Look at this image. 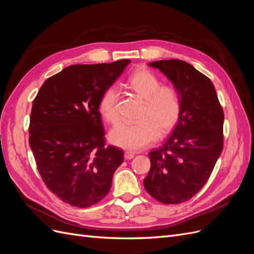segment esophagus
Instances as JSON below:
<instances>
[{
  "instance_id": "obj_1",
  "label": "esophagus",
  "mask_w": 254,
  "mask_h": 254,
  "mask_svg": "<svg viewBox=\"0 0 254 254\" xmlns=\"http://www.w3.org/2000/svg\"><path fill=\"white\" fill-rule=\"evenodd\" d=\"M133 157H134V152H132V151H125L124 158L126 160H130V159H132Z\"/></svg>"
}]
</instances>
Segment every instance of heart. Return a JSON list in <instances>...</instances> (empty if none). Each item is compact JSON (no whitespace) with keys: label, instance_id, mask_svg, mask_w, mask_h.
Segmentation results:
<instances>
[{"label":"heart","instance_id":"1","mask_svg":"<svg viewBox=\"0 0 254 254\" xmlns=\"http://www.w3.org/2000/svg\"><path fill=\"white\" fill-rule=\"evenodd\" d=\"M157 76L147 70H137L130 76L127 86L143 101L134 124L120 123L109 132L114 145L128 150H139L158 139L159 131L164 134L172 130L179 119L180 99L177 91L170 86H160ZM117 87L107 89L98 103V111L109 123L119 119Z\"/></svg>","mask_w":254,"mask_h":254}]
</instances>
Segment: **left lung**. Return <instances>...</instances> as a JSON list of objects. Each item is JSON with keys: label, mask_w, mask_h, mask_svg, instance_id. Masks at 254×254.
I'll use <instances>...</instances> for the list:
<instances>
[{"label": "left lung", "mask_w": 254, "mask_h": 254, "mask_svg": "<svg viewBox=\"0 0 254 254\" xmlns=\"http://www.w3.org/2000/svg\"><path fill=\"white\" fill-rule=\"evenodd\" d=\"M172 81L179 94L180 114L170 137L148 153L147 193L164 204L186 202L200 190L224 146V111L214 84L179 59L149 63Z\"/></svg>", "instance_id": "left-lung-1"}]
</instances>
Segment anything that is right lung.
I'll list each match as a JSON object with an SVG mask.
<instances>
[{"instance_id": "right-lung-1", "label": "right lung", "mask_w": 254, "mask_h": 254, "mask_svg": "<svg viewBox=\"0 0 254 254\" xmlns=\"http://www.w3.org/2000/svg\"><path fill=\"white\" fill-rule=\"evenodd\" d=\"M129 63L66 66L34 99L29 146L45 186L65 203L88 207L109 193L124 151L106 145L98 103Z\"/></svg>"}]
</instances>
